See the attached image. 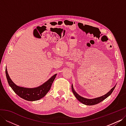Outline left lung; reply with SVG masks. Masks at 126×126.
I'll return each instance as SVG.
<instances>
[{"label":"left lung","mask_w":126,"mask_h":126,"mask_svg":"<svg viewBox=\"0 0 126 126\" xmlns=\"http://www.w3.org/2000/svg\"><path fill=\"white\" fill-rule=\"evenodd\" d=\"M116 85L114 86L107 94H106L104 95V96L98 97V98H94V99H87V98H83V97L80 96L75 91L72 85L71 86V89H72V93H73V94L75 95V96L76 97V98L78 100H79L80 102H81L82 104H84V105L91 106V105H96L97 104H99V103L101 102L104 100H105L106 98H107L108 96H109L111 94V93H112L113 90H114L115 88L116 87Z\"/></svg>","instance_id":"8db88e82"}]
</instances>
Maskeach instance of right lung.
I'll list each match as a JSON object with an SVG mask.
<instances>
[{"instance_id":"1","label":"right lung","mask_w":126,"mask_h":126,"mask_svg":"<svg viewBox=\"0 0 126 126\" xmlns=\"http://www.w3.org/2000/svg\"><path fill=\"white\" fill-rule=\"evenodd\" d=\"M6 75L9 85L18 96L26 100L33 101L38 100L45 96V95L50 89L52 83L54 81L57 74L52 76L43 85L33 88H28L17 86L10 78L7 68H6Z\"/></svg>"}]
</instances>
